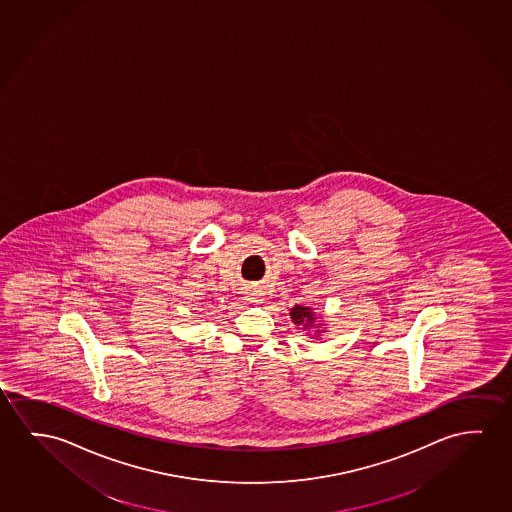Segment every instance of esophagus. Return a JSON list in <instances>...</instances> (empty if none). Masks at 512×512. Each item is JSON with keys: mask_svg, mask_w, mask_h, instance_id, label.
<instances>
[{"mask_svg": "<svg viewBox=\"0 0 512 512\" xmlns=\"http://www.w3.org/2000/svg\"><path fill=\"white\" fill-rule=\"evenodd\" d=\"M252 296H257V294H252Z\"/></svg>", "mask_w": 512, "mask_h": 512, "instance_id": "1", "label": "esophagus"}]
</instances>
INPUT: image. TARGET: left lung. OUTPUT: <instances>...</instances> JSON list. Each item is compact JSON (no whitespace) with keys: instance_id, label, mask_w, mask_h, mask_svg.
Here are the masks:
<instances>
[{"instance_id":"8db88e82","label":"left lung","mask_w":512,"mask_h":512,"mask_svg":"<svg viewBox=\"0 0 512 512\" xmlns=\"http://www.w3.org/2000/svg\"><path fill=\"white\" fill-rule=\"evenodd\" d=\"M291 319L292 323L301 326V330H312L315 326V314L312 312V308L301 307V305L292 307ZM317 326H321V323L317 324ZM317 326H315V328H317ZM317 333H321V330H317ZM315 337H317V335H315Z\"/></svg>"}]
</instances>
